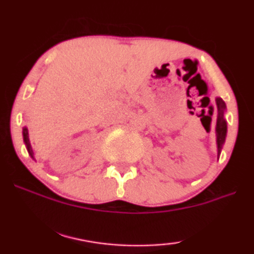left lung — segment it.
<instances>
[{
	"label": "left lung",
	"instance_id": "8db88e82",
	"mask_svg": "<svg viewBox=\"0 0 254 254\" xmlns=\"http://www.w3.org/2000/svg\"><path fill=\"white\" fill-rule=\"evenodd\" d=\"M217 107H218V117H217V126H216V135H217V147H218V156L222 151L223 144L225 142L226 131H228V126L226 121L224 119V111H225V103L220 98L216 99Z\"/></svg>",
	"mask_w": 254,
	"mask_h": 254
}]
</instances>
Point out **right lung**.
Wrapping results in <instances>:
<instances>
[{
    "label": "right lung",
    "instance_id": "right-lung-1",
    "mask_svg": "<svg viewBox=\"0 0 254 254\" xmlns=\"http://www.w3.org/2000/svg\"><path fill=\"white\" fill-rule=\"evenodd\" d=\"M23 139H24L26 149H28L29 154H30V156L32 157V159H34V151H32L31 144H30V142H29V134H28V128H26V127L23 128Z\"/></svg>",
    "mask_w": 254,
    "mask_h": 254
}]
</instances>
